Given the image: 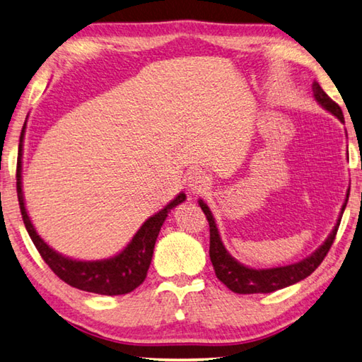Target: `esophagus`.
Here are the masks:
<instances>
[{
  "label": "esophagus",
  "instance_id": "obj_1",
  "mask_svg": "<svg viewBox=\"0 0 362 362\" xmlns=\"http://www.w3.org/2000/svg\"><path fill=\"white\" fill-rule=\"evenodd\" d=\"M189 189L192 194H202L211 186L209 176L202 168H192L189 173Z\"/></svg>",
  "mask_w": 362,
  "mask_h": 362
}]
</instances>
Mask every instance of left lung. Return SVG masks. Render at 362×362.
Returning <instances> with one entry per match:
<instances>
[{
  "mask_svg": "<svg viewBox=\"0 0 362 362\" xmlns=\"http://www.w3.org/2000/svg\"><path fill=\"white\" fill-rule=\"evenodd\" d=\"M312 90H313V96H315V99L320 102V104H322L326 110L331 112L334 117H337L344 122L342 108H340L339 104H336V102H334L328 94L322 90V86H320L317 81H313ZM349 195H350V190L349 194H346V200L342 206V213L346 206V202H349ZM200 206L209 223V258H211V263L214 266L216 276L222 284L227 285L231 291L240 293V295H250V293H271V291L288 287V285L296 284L308 276H310L312 272L318 268L320 263L325 260V257L328 255L331 245L334 240H336L340 219H342V214H340L339 222L336 227H334L332 233L328 236V240L325 241L323 245H320V249L313 252L309 258H305V260L295 264L281 266V268L252 269V268H247V266L238 263L235 258L225 250L223 244L221 241L219 231H217V227H216L214 217L211 214L209 208L203 202H200Z\"/></svg>",
  "mask_w": 362,
  "mask_h": 362,
  "instance_id": "1",
  "label": "left lung"
}]
</instances>
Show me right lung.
Returning <instances> with one entry per match:
<instances>
[{
	"mask_svg": "<svg viewBox=\"0 0 362 362\" xmlns=\"http://www.w3.org/2000/svg\"><path fill=\"white\" fill-rule=\"evenodd\" d=\"M23 132L25 126L22 129V135H20V141L23 139ZM17 197L26 231H28L40 257L44 258V262L49 264L54 274L71 287L108 296L126 295L143 284L146 279L149 264H151L156 240H158L162 223L167 219L168 211L186 200V195L180 194L158 214L149 217L135 233L132 241L127 244V247L117 257L100 262H77L57 254L40 240L28 214H26L22 194V149L18 151L17 160Z\"/></svg>",
	"mask_w": 362,
	"mask_h": 362,
	"instance_id": "right-lung-1",
	"label": "right lung"
}]
</instances>
